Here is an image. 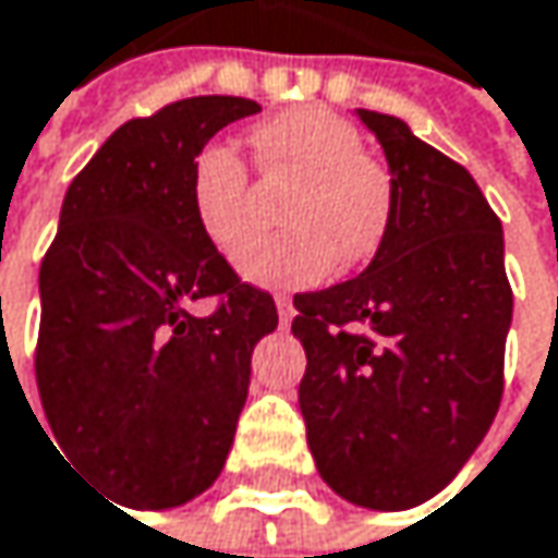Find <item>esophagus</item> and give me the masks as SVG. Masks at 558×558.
Segmentation results:
<instances>
[{
  "instance_id": "1",
  "label": "esophagus",
  "mask_w": 558,
  "mask_h": 558,
  "mask_svg": "<svg viewBox=\"0 0 558 558\" xmlns=\"http://www.w3.org/2000/svg\"><path fill=\"white\" fill-rule=\"evenodd\" d=\"M276 308H279V322H282V325H289V322H292V315H295L292 299H289V295H276Z\"/></svg>"
}]
</instances>
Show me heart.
I'll use <instances>...</instances> for the list:
<instances>
[{"label": "heart", "mask_w": 558, "mask_h": 558, "mask_svg": "<svg viewBox=\"0 0 558 558\" xmlns=\"http://www.w3.org/2000/svg\"><path fill=\"white\" fill-rule=\"evenodd\" d=\"M266 174L295 178L282 204L289 230L263 236L240 256V272L269 289L315 286L338 263H367L393 217V174L367 155L354 123L328 110H289L250 133ZM250 168L227 142L197 148L187 174V204L197 230L220 253H236L253 233Z\"/></svg>", "instance_id": "b5f03b06"}]
</instances>
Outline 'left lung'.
<instances>
[{
  "instance_id": "1",
  "label": "left lung",
  "mask_w": 558,
  "mask_h": 558,
  "mask_svg": "<svg viewBox=\"0 0 558 558\" xmlns=\"http://www.w3.org/2000/svg\"><path fill=\"white\" fill-rule=\"evenodd\" d=\"M357 117L384 145L393 217L361 276L295 295L299 410L335 494L407 510L461 471L497 416L513 292L500 220L468 168L397 117Z\"/></svg>"
}]
</instances>
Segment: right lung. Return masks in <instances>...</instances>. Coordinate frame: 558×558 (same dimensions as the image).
Instances as JSON below:
<instances>
[{"label": "right lung", "mask_w": 558, "mask_h": 558, "mask_svg": "<svg viewBox=\"0 0 558 558\" xmlns=\"http://www.w3.org/2000/svg\"><path fill=\"white\" fill-rule=\"evenodd\" d=\"M253 113L246 97H187L123 123L71 181L41 259L45 416L71 464L136 510L217 481L253 348L279 325L272 295L233 272L187 204L197 148ZM204 298L215 308L197 316Z\"/></svg>", "instance_id": "add662e5"}]
</instances>
